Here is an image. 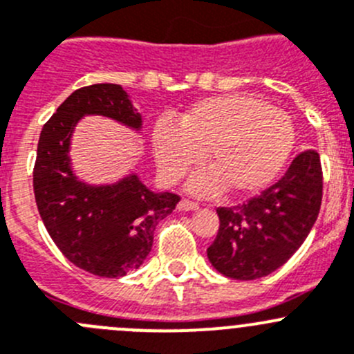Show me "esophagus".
<instances>
[{"label":"esophagus","mask_w":354,"mask_h":354,"mask_svg":"<svg viewBox=\"0 0 354 354\" xmlns=\"http://www.w3.org/2000/svg\"><path fill=\"white\" fill-rule=\"evenodd\" d=\"M177 208H179L180 212L196 210V208H198V203H194V201H189V200H180V201H179V205H177Z\"/></svg>","instance_id":"obj_1"}]
</instances>
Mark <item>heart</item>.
I'll list each match as a JSON object with an SVG mask.
<instances>
[{
  "instance_id": "heart-1",
  "label": "heart",
  "mask_w": 354,
  "mask_h": 354,
  "mask_svg": "<svg viewBox=\"0 0 354 354\" xmlns=\"http://www.w3.org/2000/svg\"><path fill=\"white\" fill-rule=\"evenodd\" d=\"M294 144V123L285 111L241 93L198 100L177 124L160 120L153 129L158 170L168 183L179 180L205 153L208 168L187 183L198 196L225 187L238 196L259 193L280 174Z\"/></svg>"
}]
</instances>
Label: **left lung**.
<instances>
[{
	"label": "left lung",
	"mask_w": 354,
	"mask_h": 354,
	"mask_svg": "<svg viewBox=\"0 0 354 354\" xmlns=\"http://www.w3.org/2000/svg\"><path fill=\"white\" fill-rule=\"evenodd\" d=\"M322 165L304 151L287 174L247 203L217 208L218 233L210 264L233 280H257L285 264L304 243L322 207Z\"/></svg>",
	"instance_id": "8db88e82"
}]
</instances>
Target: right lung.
Here are the masks:
<instances>
[{
  "instance_id": "add662e5",
  "label": "right lung",
  "mask_w": 354,
  "mask_h": 354,
  "mask_svg": "<svg viewBox=\"0 0 354 354\" xmlns=\"http://www.w3.org/2000/svg\"><path fill=\"white\" fill-rule=\"evenodd\" d=\"M85 116H102L142 133V116L121 85L97 83L71 93L43 127L32 186L38 212L59 250L83 271L120 278L139 269L153 248L158 222L179 196L156 193L137 171L90 184L73 168L71 144Z\"/></svg>"
}]
</instances>
